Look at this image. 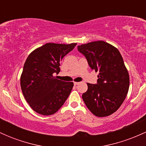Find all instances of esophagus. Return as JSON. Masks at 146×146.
<instances>
[{"instance_id": "esophagus-1", "label": "esophagus", "mask_w": 146, "mask_h": 146, "mask_svg": "<svg viewBox=\"0 0 146 146\" xmlns=\"http://www.w3.org/2000/svg\"><path fill=\"white\" fill-rule=\"evenodd\" d=\"M80 82H74V85H78V84H80Z\"/></svg>"}]
</instances>
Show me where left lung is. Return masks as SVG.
Here are the masks:
<instances>
[{"instance_id":"8db88e82","label":"left lung","mask_w":146,"mask_h":146,"mask_svg":"<svg viewBox=\"0 0 146 146\" xmlns=\"http://www.w3.org/2000/svg\"><path fill=\"white\" fill-rule=\"evenodd\" d=\"M78 48L91 69L99 72L97 84L87 83L88 90L82 94L84 102L95 116H109L121 106L130 86L129 73L121 53L102 40L79 45Z\"/></svg>"}]
</instances>
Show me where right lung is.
Segmentation results:
<instances>
[{
    "label": "right lung",
    "instance_id": "1",
    "mask_svg": "<svg viewBox=\"0 0 146 146\" xmlns=\"http://www.w3.org/2000/svg\"><path fill=\"white\" fill-rule=\"evenodd\" d=\"M76 44L46 43L27 58L21 76V89L30 107L38 114L56 113L69 96L73 82L58 80L53 74L59 73L60 61Z\"/></svg>",
    "mask_w": 146,
    "mask_h": 146
}]
</instances>
